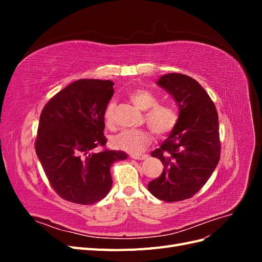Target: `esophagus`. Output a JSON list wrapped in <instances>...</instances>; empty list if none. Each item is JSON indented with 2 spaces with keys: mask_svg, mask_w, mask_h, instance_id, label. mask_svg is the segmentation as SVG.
<instances>
[{
  "mask_svg": "<svg viewBox=\"0 0 262 262\" xmlns=\"http://www.w3.org/2000/svg\"><path fill=\"white\" fill-rule=\"evenodd\" d=\"M130 156L132 158H134V160H140V161H143L147 157V155H145V154H131Z\"/></svg>",
  "mask_w": 262,
  "mask_h": 262,
  "instance_id": "obj_1",
  "label": "esophagus"
}]
</instances>
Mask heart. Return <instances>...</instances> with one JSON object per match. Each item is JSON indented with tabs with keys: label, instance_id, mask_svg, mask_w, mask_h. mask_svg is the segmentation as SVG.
<instances>
[{
	"label": "heart",
	"instance_id": "heart-1",
	"mask_svg": "<svg viewBox=\"0 0 262 262\" xmlns=\"http://www.w3.org/2000/svg\"><path fill=\"white\" fill-rule=\"evenodd\" d=\"M132 104L141 110H146L144 119L156 136H165L175 128L178 122L176 109L169 105L158 104L156 95L146 89H138L128 94ZM104 121L107 128H115V102L109 101L104 113ZM150 143V134L147 130H123L113 139L115 147L125 152L138 154L143 152Z\"/></svg>",
	"mask_w": 262,
	"mask_h": 262
}]
</instances>
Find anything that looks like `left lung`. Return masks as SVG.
<instances>
[{
  "mask_svg": "<svg viewBox=\"0 0 262 262\" xmlns=\"http://www.w3.org/2000/svg\"><path fill=\"white\" fill-rule=\"evenodd\" d=\"M156 84L175 99L179 116L169 137L150 153L161 160L164 169L147 189L157 199L177 202L194 195L216 168L221 154L219 117L208 93L194 78L169 73Z\"/></svg>",
  "mask_w": 262,
  "mask_h": 262,
  "instance_id": "8db88e82",
  "label": "left lung"
}]
</instances>
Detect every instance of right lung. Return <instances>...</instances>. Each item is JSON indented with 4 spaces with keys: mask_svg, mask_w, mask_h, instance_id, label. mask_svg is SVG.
<instances>
[{
    "mask_svg": "<svg viewBox=\"0 0 262 262\" xmlns=\"http://www.w3.org/2000/svg\"><path fill=\"white\" fill-rule=\"evenodd\" d=\"M114 82L78 80L68 85L43 107L35 148L51 187L62 199L93 204L109 193L110 167L125 160L123 150L105 146L104 113L114 95Z\"/></svg>",
    "mask_w": 262,
    "mask_h": 262,
    "instance_id": "obj_1",
    "label": "right lung"
}]
</instances>
